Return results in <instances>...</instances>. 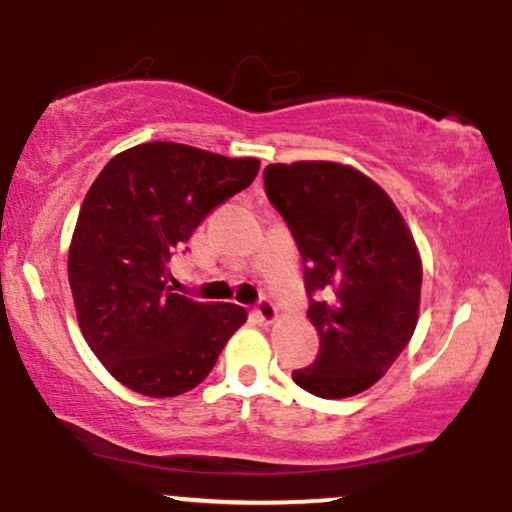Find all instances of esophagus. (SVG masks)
<instances>
[{"label": "esophagus", "instance_id": "esophagus-1", "mask_svg": "<svg viewBox=\"0 0 512 512\" xmlns=\"http://www.w3.org/2000/svg\"><path fill=\"white\" fill-rule=\"evenodd\" d=\"M255 315L260 317V322H274V317H276V308H274V303L269 301L267 296H262L260 301H257V305H255Z\"/></svg>", "mask_w": 512, "mask_h": 512}]
</instances>
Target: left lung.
<instances>
[{"label": "left lung", "mask_w": 512, "mask_h": 512, "mask_svg": "<svg viewBox=\"0 0 512 512\" xmlns=\"http://www.w3.org/2000/svg\"><path fill=\"white\" fill-rule=\"evenodd\" d=\"M264 192L303 257L308 317L320 354L293 370L305 392L358 395L378 383L416 330L421 260L392 199L330 161L264 168Z\"/></svg>", "instance_id": "1"}]
</instances>
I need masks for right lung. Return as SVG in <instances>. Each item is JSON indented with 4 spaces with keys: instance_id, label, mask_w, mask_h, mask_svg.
Here are the masks:
<instances>
[{
    "instance_id": "obj_1",
    "label": "right lung",
    "mask_w": 512,
    "mask_h": 512,
    "mask_svg": "<svg viewBox=\"0 0 512 512\" xmlns=\"http://www.w3.org/2000/svg\"><path fill=\"white\" fill-rule=\"evenodd\" d=\"M257 170V158L149 142L117 154L86 192L69 248V286L88 346L129 390L146 397L192 390L248 320L236 303L173 293L168 262Z\"/></svg>"
}]
</instances>
